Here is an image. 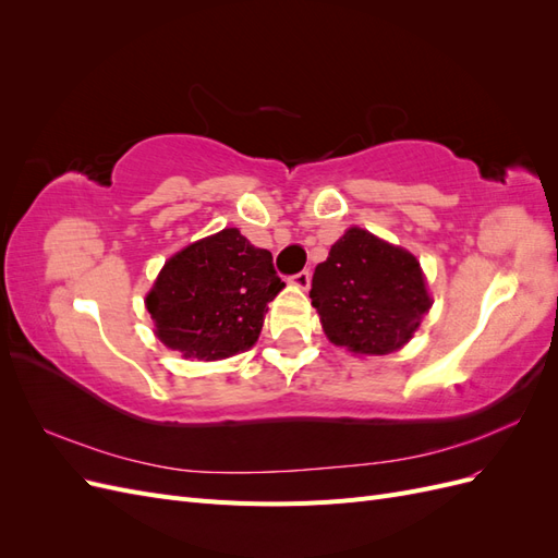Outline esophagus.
<instances>
[{
  "instance_id": "1",
  "label": "esophagus",
  "mask_w": 558,
  "mask_h": 558,
  "mask_svg": "<svg viewBox=\"0 0 558 558\" xmlns=\"http://www.w3.org/2000/svg\"><path fill=\"white\" fill-rule=\"evenodd\" d=\"M289 281H291L293 286H298V289H310V283H312V272H310V269H302V272L293 275Z\"/></svg>"
}]
</instances>
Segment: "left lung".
Masks as SVG:
<instances>
[{"instance_id": "1", "label": "left lung", "mask_w": 558, "mask_h": 558, "mask_svg": "<svg viewBox=\"0 0 558 558\" xmlns=\"http://www.w3.org/2000/svg\"><path fill=\"white\" fill-rule=\"evenodd\" d=\"M310 298L330 342L375 356L408 344L430 310L412 253L361 228H349L316 265Z\"/></svg>"}]
</instances>
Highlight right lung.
<instances>
[{
    "label": "right lung",
    "mask_w": 558,
    "mask_h": 558,
    "mask_svg": "<svg viewBox=\"0 0 558 558\" xmlns=\"http://www.w3.org/2000/svg\"><path fill=\"white\" fill-rule=\"evenodd\" d=\"M283 286L272 253L226 228L165 263L146 310L165 347L218 361L256 344L267 302Z\"/></svg>",
    "instance_id": "1"
}]
</instances>
